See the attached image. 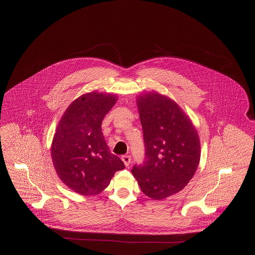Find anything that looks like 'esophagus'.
<instances>
[{"mask_svg": "<svg viewBox=\"0 0 255 255\" xmlns=\"http://www.w3.org/2000/svg\"><path fill=\"white\" fill-rule=\"evenodd\" d=\"M122 161L124 162L125 166H128V165L130 164V162H131V157H130V156H127V155L122 156Z\"/></svg>", "mask_w": 255, "mask_h": 255, "instance_id": "1", "label": "esophagus"}]
</instances>
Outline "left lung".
<instances>
[{
    "instance_id": "left-lung-1",
    "label": "left lung",
    "mask_w": 255,
    "mask_h": 255,
    "mask_svg": "<svg viewBox=\"0 0 255 255\" xmlns=\"http://www.w3.org/2000/svg\"><path fill=\"white\" fill-rule=\"evenodd\" d=\"M143 130L145 161L134 165L141 191L162 200L184 188L201 158L199 134L189 117L169 97L156 92L136 97Z\"/></svg>"
}]
</instances>
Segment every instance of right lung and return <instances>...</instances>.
Segmentation results:
<instances>
[{"label":"right lung","mask_w":255,"mask_h":255,"mask_svg":"<svg viewBox=\"0 0 255 255\" xmlns=\"http://www.w3.org/2000/svg\"><path fill=\"white\" fill-rule=\"evenodd\" d=\"M117 95L88 93L65 111L51 143L55 171L69 188L83 196L103 191L119 170L125 168L111 153L101 123L116 104Z\"/></svg>","instance_id":"add662e5"}]
</instances>
